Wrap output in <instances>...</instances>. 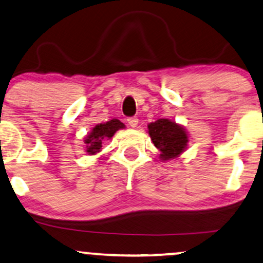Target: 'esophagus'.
Instances as JSON below:
<instances>
[{
    "label": "esophagus",
    "mask_w": 263,
    "mask_h": 263,
    "mask_svg": "<svg viewBox=\"0 0 263 263\" xmlns=\"http://www.w3.org/2000/svg\"><path fill=\"white\" fill-rule=\"evenodd\" d=\"M127 122L131 127L135 128V127H137V125H138V119L137 118H128Z\"/></svg>",
    "instance_id": "1"
}]
</instances>
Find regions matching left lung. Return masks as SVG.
<instances>
[{
    "label": "left lung",
    "instance_id": "left-lung-1",
    "mask_svg": "<svg viewBox=\"0 0 263 263\" xmlns=\"http://www.w3.org/2000/svg\"><path fill=\"white\" fill-rule=\"evenodd\" d=\"M148 134L157 149L160 152V159L170 160L180 157L189 143V135L183 126L169 119H159L148 125Z\"/></svg>",
    "mask_w": 263,
    "mask_h": 263
}]
</instances>
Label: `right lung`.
<instances>
[{
  "mask_svg": "<svg viewBox=\"0 0 263 263\" xmlns=\"http://www.w3.org/2000/svg\"><path fill=\"white\" fill-rule=\"evenodd\" d=\"M125 128V125L118 119H112L105 123H98L91 128V131L85 136V152L90 156L99 153L103 147V143L106 140H110L116 131Z\"/></svg>",
  "mask_w": 263,
  "mask_h": 263,
  "instance_id": "right-lung-1",
  "label": "right lung"
}]
</instances>
